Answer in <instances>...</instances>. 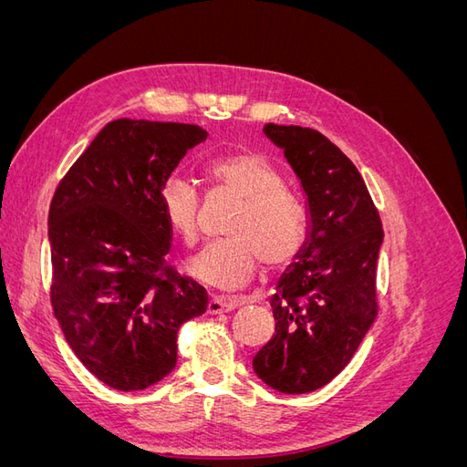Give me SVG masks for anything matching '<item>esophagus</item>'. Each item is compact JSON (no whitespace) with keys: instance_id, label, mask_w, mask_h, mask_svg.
Returning <instances> with one entry per match:
<instances>
[{"instance_id":"obj_1","label":"esophagus","mask_w":467,"mask_h":467,"mask_svg":"<svg viewBox=\"0 0 467 467\" xmlns=\"http://www.w3.org/2000/svg\"><path fill=\"white\" fill-rule=\"evenodd\" d=\"M239 306L237 300L232 298H222V296H214V298H210L208 306H206V312L210 316H222V314H230L234 309Z\"/></svg>"}]
</instances>
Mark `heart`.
I'll return each instance as SVG.
<instances>
[{
    "label": "heart",
    "mask_w": 467,
    "mask_h": 467,
    "mask_svg": "<svg viewBox=\"0 0 467 467\" xmlns=\"http://www.w3.org/2000/svg\"><path fill=\"white\" fill-rule=\"evenodd\" d=\"M204 173L216 191L242 202V210L225 230L230 239L206 245L189 261V275L208 286L239 290L255 276L261 261L266 268L288 265L302 245L306 212L286 191L278 169L263 155L232 153L210 161ZM160 210L169 230L185 245H192L201 210V196L192 182L179 175L165 179Z\"/></svg>",
    "instance_id": "b5f03b06"
}]
</instances>
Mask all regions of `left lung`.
<instances>
[{
  "label": "left lung",
  "instance_id": "8db88e82",
  "mask_svg": "<svg viewBox=\"0 0 467 467\" xmlns=\"http://www.w3.org/2000/svg\"><path fill=\"white\" fill-rule=\"evenodd\" d=\"M306 194L307 234L271 296L275 335L253 370L280 393L323 388L350 362L376 319L384 230L358 169L327 138L265 124Z\"/></svg>",
  "mask_w": 467,
  "mask_h": 467
}]
</instances>
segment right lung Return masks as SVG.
Masks as SVG:
<instances>
[{
  "instance_id": "1",
  "label": "right lung",
  "mask_w": 467,
  "mask_h": 467,
  "mask_svg": "<svg viewBox=\"0 0 467 467\" xmlns=\"http://www.w3.org/2000/svg\"><path fill=\"white\" fill-rule=\"evenodd\" d=\"M194 124L117 119L69 167L48 212L50 302L69 348L103 384L146 389L177 364V331L206 312V290L167 265L160 189Z\"/></svg>"
}]
</instances>
